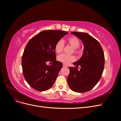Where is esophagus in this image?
Returning <instances> with one entry per match:
<instances>
[{"label":"esophagus","mask_w":121,"mask_h":121,"mask_svg":"<svg viewBox=\"0 0 121 121\" xmlns=\"http://www.w3.org/2000/svg\"><path fill=\"white\" fill-rule=\"evenodd\" d=\"M63 67H68V65H65V64H63Z\"/></svg>","instance_id":"obj_1"}]
</instances>
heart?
<instances>
[{"label": "heart", "instance_id": "b5f03b06", "mask_svg": "<svg viewBox=\"0 0 121 121\" xmlns=\"http://www.w3.org/2000/svg\"><path fill=\"white\" fill-rule=\"evenodd\" d=\"M67 42L69 44L72 46L74 48L73 52L77 54L81 53V50L79 48L80 45V40L78 38L72 36L67 39ZM64 47V42L62 40H60L56 43L54 46V50L57 53H60L63 51ZM76 59L75 56L73 55H68L65 54H61L59 55L57 57V60L64 64H68L71 61H74Z\"/></svg>", "mask_w": 121, "mask_h": 121}]
</instances>
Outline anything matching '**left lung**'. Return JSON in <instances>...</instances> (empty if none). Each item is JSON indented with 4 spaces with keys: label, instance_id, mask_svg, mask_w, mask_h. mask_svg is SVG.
Instances as JSON below:
<instances>
[{
    "label": "left lung",
    "instance_id": "left-lung-1",
    "mask_svg": "<svg viewBox=\"0 0 121 121\" xmlns=\"http://www.w3.org/2000/svg\"><path fill=\"white\" fill-rule=\"evenodd\" d=\"M82 41L84 49L83 56L76 63V67H69L67 81L69 88L76 92L90 90L101 77L104 65V56L100 43L88 34L72 32ZM80 67V70L78 69Z\"/></svg>",
    "mask_w": 121,
    "mask_h": 121
}]
</instances>
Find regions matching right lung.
<instances>
[{"instance_id":"obj_1","label":"right lung","mask_w":121,"mask_h":121,"mask_svg":"<svg viewBox=\"0 0 121 121\" xmlns=\"http://www.w3.org/2000/svg\"><path fill=\"white\" fill-rule=\"evenodd\" d=\"M67 32L45 30L34 36L25 47L22 59L26 81L34 89L44 91L54 84L60 69L61 62L56 60L54 46ZM52 62V65H47Z\"/></svg>"}]
</instances>
